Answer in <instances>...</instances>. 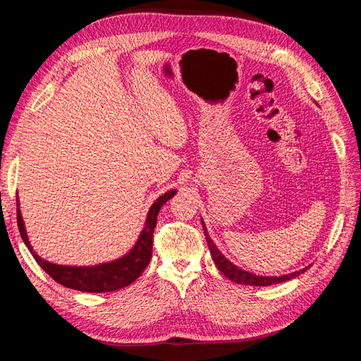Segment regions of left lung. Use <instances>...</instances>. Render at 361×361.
Returning <instances> with one entry per match:
<instances>
[{
  "mask_svg": "<svg viewBox=\"0 0 361 361\" xmlns=\"http://www.w3.org/2000/svg\"><path fill=\"white\" fill-rule=\"evenodd\" d=\"M202 226H203V231H204V236H206V243H207V247H209V251H211V256H212V260L215 262L216 268L220 269L223 274L228 279L232 280L235 283H238V285H248V286H271V285H276V283H281V281H288L290 279H295L298 277L300 274H302V272L307 269V268H302L300 271H295V272H290V274H285V276H256L253 274V272H248L243 268H238L235 264H232L231 260H228L220 250L216 248L215 243L212 241V239L209 238V235H207V231H206V226L202 220Z\"/></svg>",
  "mask_w": 361,
  "mask_h": 361,
  "instance_id": "1",
  "label": "left lung"
}]
</instances>
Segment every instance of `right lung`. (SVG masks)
<instances>
[{
  "instance_id": "right-lung-1",
  "label": "right lung",
  "mask_w": 361,
  "mask_h": 361,
  "mask_svg": "<svg viewBox=\"0 0 361 361\" xmlns=\"http://www.w3.org/2000/svg\"><path fill=\"white\" fill-rule=\"evenodd\" d=\"M174 194H176V190L164 192L154 202V204L150 206L143 231H141L135 245L129 250V253L113 262H105V264H99L94 267L57 265L42 259L30 244L23 215H20L18 206L19 233L23 236L24 244L28 247L30 253L36 259L37 264L43 268L47 274H49L54 280L60 283V285L69 289L93 293L117 290L135 281L147 267L152 257V243H154V231L157 226L158 212L162 204L167 203Z\"/></svg>"
}]
</instances>
